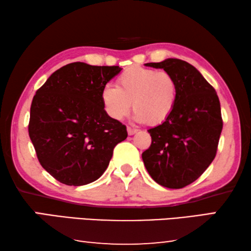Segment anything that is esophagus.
I'll return each mask as SVG.
<instances>
[{"mask_svg": "<svg viewBox=\"0 0 251 251\" xmlns=\"http://www.w3.org/2000/svg\"><path fill=\"white\" fill-rule=\"evenodd\" d=\"M138 129L136 128H133V127H127V133H128V135H134L135 133H137Z\"/></svg>", "mask_w": 251, "mask_h": 251, "instance_id": "esophagus-1", "label": "esophagus"}]
</instances>
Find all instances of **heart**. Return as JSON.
I'll return each mask as SVG.
<instances>
[{"label": "heart", "instance_id": "heart-1", "mask_svg": "<svg viewBox=\"0 0 251 251\" xmlns=\"http://www.w3.org/2000/svg\"><path fill=\"white\" fill-rule=\"evenodd\" d=\"M177 94V82L168 72L130 66L118 75L117 86L106 85L101 90L100 100L113 120L127 116L133 101L136 121L159 125L172 115Z\"/></svg>", "mask_w": 251, "mask_h": 251}]
</instances>
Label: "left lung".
<instances>
[{"label": "left lung", "mask_w": 251, "mask_h": 251, "mask_svg": "<svg viewBox=\"0 0 251 251\" xmlns=\"http://www.w3.org/2000/svg\"><path fill=\"white\" fill-rule=\"evenodd\" d=\"M146 66L173 75L178 94L168 120L148 129L151 144L142 154L144 165L157 184L184 188L202 175L217 152L223 129L218 95L192 64L181 59L167 58Z\"/></svg>", "instance_id": "8db88e82"}]
</instances>
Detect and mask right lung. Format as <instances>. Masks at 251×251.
<instances>
[{"label": "right lung", "instance_id": "1", "mask_svg": "<svg viewBox=\"0 0 251 251\" xmlns=\"http://www.w3.org/2000/svg\"><path fill=\"white\" fill-rule=\"evenodd\" d=\"M120 66L75 62L50 76L34 95L28 135L37 159L62 184L82 186L103 175L126 126L110 118L101 90Z\"/></svg>", "mask_w": 251, "mask_h": 251}]
</instances>
